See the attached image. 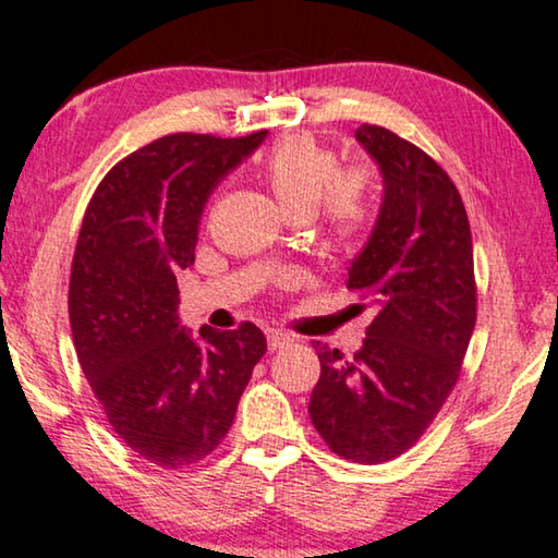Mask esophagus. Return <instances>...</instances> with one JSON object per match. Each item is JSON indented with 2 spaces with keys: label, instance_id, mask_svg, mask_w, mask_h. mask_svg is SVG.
<instances>
[{
  "label": "esophagus",
  "instance_id": "esophagus-1",
  "mask_svg": "<svg viewBox=\"0 0 558 558\" xmlns=\"http://www.w3.org/2000/svg\"><path fill=\"white\" fill-rule=\"evenodd\" d=\"M291 339L287 333L277 331V328H267V343H269V351H277V349H284Z\"/></svg>",
  "mask_w": 558,
  "mask_h": 558
}]
</instances>
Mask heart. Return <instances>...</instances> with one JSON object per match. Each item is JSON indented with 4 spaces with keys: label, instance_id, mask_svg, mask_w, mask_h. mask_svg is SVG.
Wrapping results in <instances>:
<instances>
[{
    "label": "heart",
    "instance_id": "obj_1",
    "mask_svg": "<svg viewBox=\"0 0 558 558\" xmlns=\"http://www.w3.org/2000/svg\"><path fill=\"white\" fill-rule=\"evenodd\" d=\"M259 178L289 217H314L324 205V230L339 250L359 244L373 209L359 172H341V160L308 133H289L259 162Z\"/></svg>",
    "mask_w": 558,
    "mask_h": 558
}]
</instances>
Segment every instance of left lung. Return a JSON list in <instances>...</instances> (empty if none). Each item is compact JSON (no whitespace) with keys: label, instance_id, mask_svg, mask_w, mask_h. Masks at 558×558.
<instances>
[{"label":"left lung","instance_id":"obj_1","mask_svg":"<svg viewBox=\"0 0 558 558\" xmlns=\"http://www.w3.org/2000/svg\"><path fill=\"white\" fill-rule=\"evenodd\" d=\"M355 141L378 162L383 205L345 289L373 322L353 359L314 341L322 376L308 415L339 458L378 464L423 437L458 383L477 284L470 219L450 175L388 128L363 123Z\"/></svg>","mask_w":558,"mask_h":558}]
</instances>
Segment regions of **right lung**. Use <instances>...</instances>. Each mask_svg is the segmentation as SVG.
<instances>
[{"mask_svg": "<svg viewBox=\"0 0 558 558\" xmlns=\"http://www.w3.org/2000/svg\"><path fill=\"white\" fill-rule=\"evenodd\" d=\"M264 138L172 133L143 145L98 182L81 222L69 281L81 371L113 433L158 468H187L225 440L267 353L250 322L193 339L175 277L195 262L207 197Z\"/></svg>", "mask_w": 558, "mask_h": 558, "instance_id": "right-lung-1", "label": "right lung"}]
</instances>
